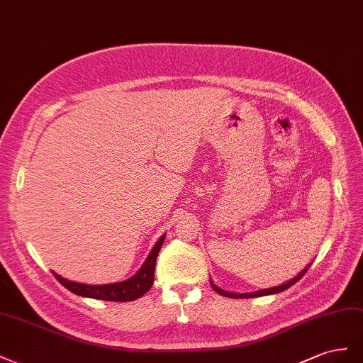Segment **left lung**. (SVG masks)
Here are the masks:
<instances>
[{"label":"left lung","instance_id":"obj_1","mask_svg":"<svg viewBox=\"0 0 363 363\" xmlns=\"http://www.w3.org/2000/svg\"><path fill=\"white\" fill-rule=\"evenodd\" d=\"M312 264V263H310ZM310 264L308 266H306L301 272H299L296 277H294L292 279H289V281H286V283H283V284H279V286H275V287H269V289H260V291H255V292H250V294H234V292H226V291H223V289H220L219 286H216L211 279H210V284H211V287L214 289V291L217 292V294H220V295H223V296H228V298H257V296H264V295H274V294H279V292H283V291H286V289H289L291 286H294L296 281H299V279H301V277H304V274L307 272V269L310 267Z\"/></svg>","mask_w":363,"mask_h":363}]
</instances>
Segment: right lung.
Segmentation results:
<instances>
[{"label":"right lung","instance_id":"obj_1","mask_svg":"<svg viewBox=\"0 0 363 363\" xmlns=\"http://www.w3.org/2000/svg\"><path fill=\"white\" fill-rule=\"evenodd\" d=\"M164 239H165V234L161 235L158 242L155 243L150 254L146 258V262H144L143 266L140 267V271L129 279H124V281H120V283L84 284V283L69 281V279L60 277L56 272H53V275L57 278V281L62 286L67 287L69 292L76 294L79 296L103 299V301H117V303L133 301V299H138L140 296L146 294L153 284L155 263H157V257L164 243Z\"/></svg>","mask_w":363,"mask_h":363}]
</instances>
